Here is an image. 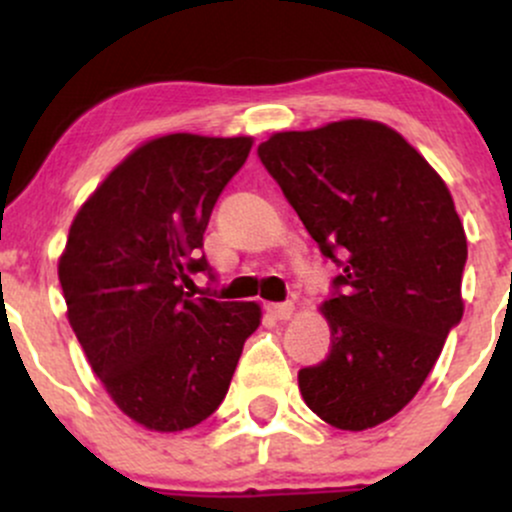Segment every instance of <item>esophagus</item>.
<instances>
[{
	"mask_svg": "<svg viewBox=\"0 0 512 512\" xmlns=\"http://www.w3.org/2000/svg\"><path fill=\"white\" fill-rule=\"evenodd\" d=\"M269 315H274L276 320H289L293 315V303H267L264 305Z\"/></svg>",
	"mask_w": 512,
	"mask_h": 512,
	"instance_id": "34e87169",
	"label": "esophagus"
}]
</instances>
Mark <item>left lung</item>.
<instances>
[{"label": "left lung", "mask_w": 512, "mask_h": 512, "mask_svg": "<svg viewBox=\"0 0 512 512\" xmlns=\"http://www.w3.org/2000/svg\"><path fill=\"white\" fill-rule=\"evenodd\" d=\"M257 156L342 267L320 308L330 354L298 373L305 404L342 431L383 424L414 399L462 320L467 238L448 187L373 120L276 132Z\"/></svg>", "instance_id": "1"}]
</instances>
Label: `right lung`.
<instances>
[{"instance_id":"1","label":"right lung","mask_w":512,"mask_h":512,"mask_svg":"<svg viewBox=\"0 0 512 512\" xmlns=\"http://www.w3.org/2000/svg\"><path fill=\"white\" fill-rule=\"evenodd\" d=\"M250 137L168 134L132 151L86 199L60 257L69 325L129 419L173 433L219 409L260 305L195 298L211 209ZM214 276V274H211Z\"/></svg>"}]
</instances>
